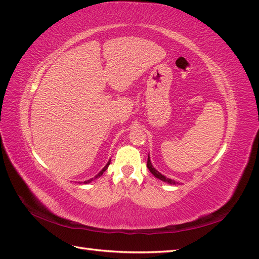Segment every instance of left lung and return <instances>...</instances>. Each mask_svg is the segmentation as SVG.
Wrapping results in <instances>:
<instances>
[{
  "instance_id": "left-lung-1",
  "label": "left lung",
  "mask_w": 259,
  "mask_h": 259,
  "mask_svg": "<svg viewBox=\"0 0 259 259\" xmlns=\"http://www.w3.org/2000/svg\"><path fill=\"white\" fill-rule=\"evenodd\" d=\"M147 166H148L149 171L151 172V173L153 174V176H154L155 178L159 179V180H161V181L166 182V183H169V184H178V182L174 181V180H171V179H169V178H166V177H164V176H162V174H161L159 171L155 170L154 167H153V165H152V163H151V161H150V157H148Z\"/></svg>"
}]
</instances>
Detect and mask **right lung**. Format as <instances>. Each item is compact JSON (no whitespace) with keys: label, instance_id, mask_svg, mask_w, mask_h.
<instances>
[{"label":"right lung","instance_id":"add662e5","mask_svg":"<svg viewBox=\"0 0 259 259\" xmlns=\"http://www.w3.org/2000/svg\"><path fill=\"white\" fill-rule=\"evenodd\" d=\"M109 164H110V160H109V162H108V163L106 164V166L104 167V169H102L98 174H97V176H96L95 178H93V179H89V180H87V181H83V183H90V182H92V181H94V180L95 179H97V178H99V177H101L102 176V173H104L107 169H108V166H109Z\"/></svg>","mask_w":259,"mask_h":259}]
</instances>
